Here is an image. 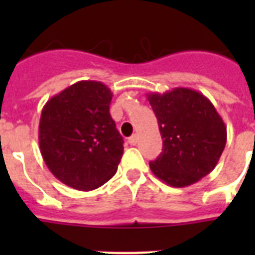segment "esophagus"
I'll return each mask as SVG.
<instances>
[{"label": "esophagus", "instance_id": "obj_1", "mask_svg": "<svg viewBox=\"0 0 255 255\" xmlns=\"http://www.w3.org/2000/svg\"><path fill=\"white\" fill-rule=\"evenodd\" d=\"M128 143L131 144V145H136L137 143V135H132L129 139H128Z\"/></svg>", "mask_w": 255, "mask_h": 255}]
</instances>
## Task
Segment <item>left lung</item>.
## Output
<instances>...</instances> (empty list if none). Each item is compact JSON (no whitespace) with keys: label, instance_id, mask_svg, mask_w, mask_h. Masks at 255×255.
Instances as JSON below:
<instances>
[{"label":"left lung","instance_id":"8db88e82","mask_svg":"<svg viewBox=\"0 0 255 255\" xmlns=\"http://www.w3.org/2000/svg\"><path fill=\"white\" fill-rule=\"evenodd\" d=\"M163 139V152L149 163L152 173L174 188L200 181L217 165L226 127L208 98L192 88L147 94Z\"/></svg>","mask_w":255,"mask_h":255}]
</instances>
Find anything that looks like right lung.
<instances>
[{
  "label": "right lung",
  "mask_w": 255,
  "mask_h": 255,
  "mask_svg": "<svg viewBox=\"0 0 255 255\" xmlns=\"http://www.w3.org/2000/svg\"><path fill=\"white\" fill-rule=\"evenodd\" d=\"M111 99L102 82L81 81L43 106L38 135L42 157L74 189H96L118 170L124 147L110 115Z\"/></svg>",
  "instance_id": "add662e5"
}]
</instances>
